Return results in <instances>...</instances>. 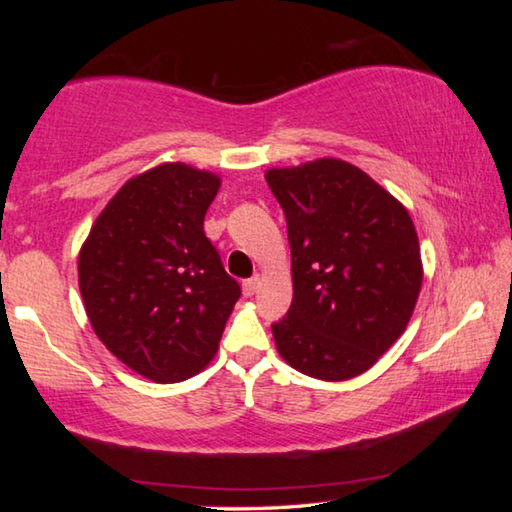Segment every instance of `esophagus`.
I'll return each instance as SVG.
<instances>
[{"label": "esophagus", "mask_w": 512, "mask_h": 512, "mask_svg": "<svg viewBox=\"0 0 512 512\" xmlns=\"http://www.w3.org/2000/svg\"><path fill=\"white\" fill-rule=\"evenodd\" d=\"M257 289H259V277H257V275L250 277V280L244 282V296H246V298L253 296V293H255Z\"/></svg>", "instance_id": "1"}]
</instances>
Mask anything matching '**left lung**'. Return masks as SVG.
Instances as JSON below:
<instances>
[{
    "mask_svg": "<svg viewBox=\"0 0 512 512\" xmlns=\"http://www.w3.org/2000/svg\"><path fill=\"white\" fill-rule=\"evenodd\" d=\"M287 216L293 300L271 325L302 375L345 381L377 363L409 325L422 287L418 232L406 207L350 162L268 169Z\"/></svg>",
    "mask_w": 512,
    "mask_h": 512,
    "instance_id": "left-lung-1",
    "label": "left lung"
}]
</instances>
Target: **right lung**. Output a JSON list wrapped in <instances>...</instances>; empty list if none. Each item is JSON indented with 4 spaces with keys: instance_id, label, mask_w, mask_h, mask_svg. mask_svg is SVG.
<instances>
[{
    "instance_id": "add662e5",
    "label": "right lung",
    "mask_w": 512,
    "mask_h": 512,
    "mask_svg": "<svg viewBox=\"0 0 512 512\" xmlns=\"http://www.w3.org/2000/svg\"><path fill=\"white\" fill-rule=\"evenodd\" d=\"M221 187L210 171L167 162L112 196L79 253V287L94 334L158 384L201 372L241 296L205 237Z\"/></svg>"
}]
</instances>
